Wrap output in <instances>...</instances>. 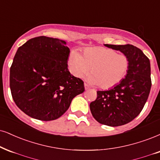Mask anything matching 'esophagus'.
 <instances>
[{"instance_id": "1", "label": "esophagus", "mask_w": 160, "mask_h": 160, "mask_svg": "<svg viewBox=\"0 0 160 160\" xmlns=\"http://www.w3.org/2000/svg\"><path fill=\"white\" fill-rule=\"evenodd\" d=\"M89 86H88V84H84V89H85V90H88V89H89Z\"/></svg>"}]
</instances>
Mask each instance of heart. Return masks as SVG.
Masks as SVG:
<instances>
[{
    "label": "heart",
    "instance_id": "1",
    "mask_svg": "<svg viewBox=\"0 0 160 160\" xmlns=\"http://www.w3.org/2000/svg\"><path fill=\"white\" fill-rule=\"evenodd\" d=\"M70 68L77 78H82L90 72L88 82L92 85H100L108 89L123 80L129 69V59L125 55L118 54L112 49L90 47L84 50L83 56L73 51L70 56Z\"/></svg>",
    "mask_w": 160,
    "mask_h": 160
}]
</instances>
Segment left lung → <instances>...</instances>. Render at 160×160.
I'll use <instances>...</instances> for the list:
<instances>
[{
  "label": "left lung",
  "instance_id": "8db88e82",
  "mask_svg": "<svg viewBox=\"0 0 160 160\" xmlns=\"http://www.w3.org/2000/svg\"><path fill=\"white\" fill-rule=\"evenodd\" d=\"M104 46L119 50L129 59V69L123 80L108 90L97 91L90 104L92 116L102 125L121 126L134 119L146 103L151 88V64L140 49L131 44Z\"/></svg>",
  "mask_w": 160,
  "mask_h": 160
}]
</instances>
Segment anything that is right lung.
Instances as JSON below:
<instances>
[{
  "instance_id": "right-lung-1",
  "label": "right lung",
  "mask_w": 160,
  "mask_h": 160,
  "mask_svg": "<svg viewBox=\"0 0 160 160\" xmlns=\"http://www.w3.org/2000/svg\"><path fill=\"white\" fill-rule=\"evenodd\" d=\"M70 52L66 41L46 36L29 39L18 49L9 86L23 113L41 121L55 120L84 91L83 81L68 70Z\"/></svg>"
}]
</instances>
